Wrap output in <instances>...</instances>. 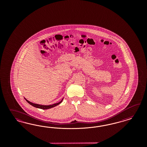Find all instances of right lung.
<instances>
[{"label":"right lung","instance_id":"obj_1","mask_svg":"<svg viewBox=\"0 0 147 147\" xmlns=\"http://www.w3.org/2000/svg\"><path fill=\"white\" fill-rule=\"evenodd\" d=\"M63 98H62V100L61 101H60L59 102L56 103H54V104H53V105H39V104H36V103L31 102L29 101L28 100H27L25 98H24L26 100V101L30 105H31L32 106H33V107H36V108H37L42 109H48L52 108L53 107H55V106H58V105L60 104L62 102Z\"/></svg>","mask_w":147,"mask_h":147}]
</instances>
